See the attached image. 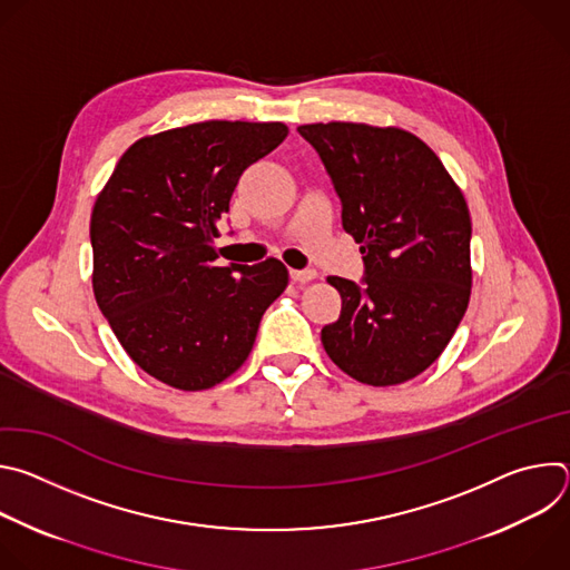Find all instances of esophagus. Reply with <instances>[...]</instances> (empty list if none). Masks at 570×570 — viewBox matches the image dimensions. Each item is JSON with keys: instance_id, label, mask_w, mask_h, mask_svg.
Masks as SVG:
<instances>
[{"instance_id": "1", "label": "esophagus", "mask_w": 570, "mask_h": 570, "mask_svg": "<svg viewBox=\"0 0 570 570\" xmlns=\"http://www.w3.org/2000/svg\"><path fill=\"white\" fill-rule=\"evenodd\" d=\"M291 279L295 284H308L315 279V271H291Z\"/></svg>"}]
</instances>
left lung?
<instances>
[{
	"mask_svg": "<svg viewBox=\"0 0 570 570\" xmlns=\"http://www.w3.org/2000/svg\"><path fill=\"white\" fill-rule=\"evenodd\" d=\"M343 203L361 243L365 284L327 277L341 317L322 327L330 358L352 379L385 387L431 367L469 306L471 216L442 159L396 126H297Z\"/></svg>",
	"mask_w": 570,
	"mask_h": 570,
	"instance_id": "8db88e82",
	"label": "left lung"
}]
</instances>
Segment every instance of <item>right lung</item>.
Instances as JSON below:
<instances>
[{
  "label": "right lung",
  "mask_w": 570,
  "mask_h": 570,
  "mask_svg": "<svg viewBox=\"0 0 570 570\" xmlns=\"http://www.w3.org/2000/svg\"><path fill=\"white\" fill-rule=\"evenodd\" d=\"M288 135L282 121H200L137 139L99 191L92 288L126 354L153 379L198 392L253 352L288 286L279 259L216 266L234 187Z\"/></svg>",
  "instance_id": "right-lung-1"
}]
</instances>
